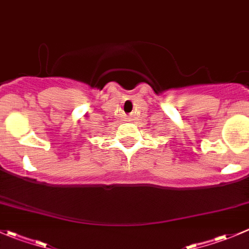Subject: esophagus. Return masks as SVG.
Segmentation results:
<instances>
[{
	"label": "esophagus",
	"mask_w": 249,
	"mask_h": 249,
	"mask_svg": "<svg viewBox=\"0 0 249 249\" xmlns=\"http://www.w3.org/2000/svg\"><path fill=\"white\" fill-rule=\"evenodd\" d=\"M124 120H125V122H131L132 118L130 117V115H125V117H124Z\"/></svg>",
	"instance_id": "34e87169"
}]
</instances>
